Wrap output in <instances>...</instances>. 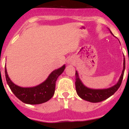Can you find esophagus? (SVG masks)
I'll return each instance as SVG.
<instances>
[{
    "label": "esophagus",
    "instance_id": "1",
    "mask_svg": "<svg viewBox=\"0 0 129 129\" xmlns=\"http://www.w3.org/2000/svg\"><path fill=\"white\" fill-rule=\"evenodd\" d=\"M73 62V58L72 57H70L69 58L67 59V63H68V64H71V63H72Z\"/></svg>",
    "mask_w": 129,
    "mask_h": 129
}]
</instances>
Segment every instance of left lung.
Here are the masks:
<instances>
[{
    "label": "left lung",
    "instance_id": "1",
    "mask_svg": "<svg viewBox=\"0 0 129 129\" xmlns=\"http://www.w3.org/2000/svg\"><path fill=\"white\" fill-rule=\"evenodd\" d=\"M110 33L112 35H113L111 31ZM124 70H125V58H124L123 70H122V73L118 82L113 86L107 88H104V89H94V88H88L84 85L81 80L79 79L78 72L76 71L75 85H76L77 94L82 100L89 101L90 103H99V102L106 100V99L109 98L111 96L113 95L120 87L122 79H123Z\"/></svg>",
    "mask_w": 129,
    "mask_h": 129
}]
</instances>
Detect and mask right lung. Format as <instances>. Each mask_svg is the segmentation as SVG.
<instances>
[{"instance_id": "right-lung-1", "label": "right lung", "mask_w": 129, "mask_h": 129, "mask_svg": "<svg viewBox=\"0 0 129 129\" xmlns=\"http://www.w3.org/2000/svg\"><path fill=\"white\" fill-rule=\"evenodd\" d=\"M65 69L66 66L63 65L53 71L45 81L32 87H21L13 83L9 78L6 66L5 78L10 89L19 100L28 104H40L48 101L54 95L56 80Z\"/></svg>"}]
</instances>
